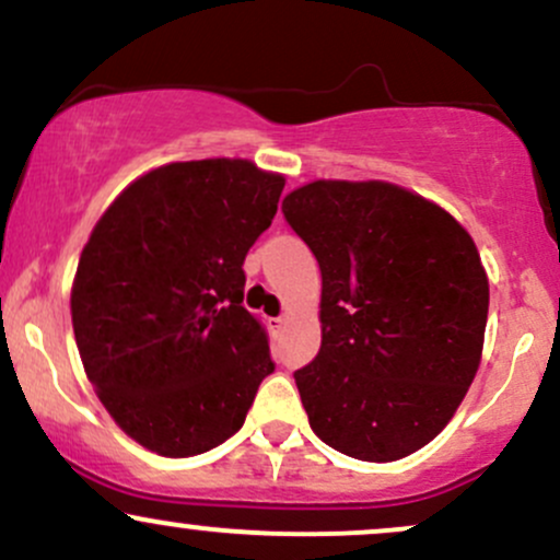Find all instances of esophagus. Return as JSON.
<instances>
[{
  "mask_svg": "<svg viewBox=\"0 0 560 560\" xmlns=\"http://www.w3.org/2000/svg\"><path fill=\"white\" fill-rule=\"evenodd\" d=\"M284 324H287V318H284V316L271 318V329H273V331H281V329H284Z\"/></svg>",
  "mask_w": 560,
  "mask_h": 560,
  "instance_id": "34e87169",
  "label": "esophagus"
}]
</instances>
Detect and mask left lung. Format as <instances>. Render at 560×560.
<instances>
[{
    "label": "left lung",
    "mask_w": 560,
    "mask_h": 560,
    "mask_svg": "<svg viewBox=\"0 0 560 560\" xmlns=\"http://www.w3.org/2000/svg\"><path fill=\"white\" fill-rule=\"evenodd\" d=\"M281 213L320 268V350L294 371L311 429L371 464L416 453L477 376L490 307L477 244L384 182L305 184Z\"/></svg>",
    "instance_id": "8db88e82"
}]
</instances>
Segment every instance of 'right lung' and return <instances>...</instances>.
<instances>
[{
  "instance_id": "obj_1",
  "label": "right lung",
  "mask_w": 560,
  "mask_h": 560,
  "mask_svg": "<svg viewBox=\"0 0 560 560\" xmlns=\"http://www.w3.org/2000/svg\"><path fill=\"white\" fill-rule=\"evenodd\" d=\"M284 176L249 160L171 163L137 178L83 247L70 313L96 397L165 458L208 453L242 429L273 374L244 271Z\"/></svg>"
}]
</instances>
